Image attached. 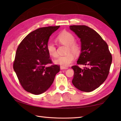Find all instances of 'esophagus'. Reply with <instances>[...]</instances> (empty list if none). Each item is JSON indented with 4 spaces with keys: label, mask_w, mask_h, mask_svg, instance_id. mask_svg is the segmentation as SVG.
<instances>
[{
    "label": "esophagus",
    "mask_w": 121,
    "mask_h": 121,
    "mask_svg": "<svg viewBox=\"0 0 121 121\" xmlns=\"http://www.w3.org/2000/svg\"><path fill=\"white\" fill-rule=\"evenodd\" d=\"M68 68H65V67H63V66H60V69L61 70H65V69H68Z\"/></svg>",
    "instance_id": "obj_1"
}]
</instances>
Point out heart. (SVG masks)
Instances as JSON below:
<instances>
[{
	"mask_svg": "<svg viewBox=\"0 0 121 121\" xmlns=\"http://www.w3.org/2000/svg\"><path fill=\"white\" fill-rule=\"evenodd\" d=\"M57 40L60 43L68 46L66 55L60 56L55 61V63L63 67H67L70 65L74 60V56L72 53L76 56H78L81 52V45L79 43L75 42V38L71 33L68 31H63L59 34ZM49 54L53 57H56L58 53L56 48L53 42H49L46 45Z\"/></svg>",
	"mask_w": 121,
	"mask_h": 121,
	"instance_id": "heart-1",
	"label": "heart"
}]
</instances>
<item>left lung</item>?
Wrapping results in <instances>:
<instances>
[{
    "label": "left lung",
    "mask_w": 121,
    "mask_h": 121,
    "mask_svg": "<svg viewBox=\"0 0 121 121\" xmlns=\"http://www.w3.org/2000/svg\"><path fill=\"white\" fill-rule=\"evenodd\" d=\"M70 29L81 39V53L74 71L72 83L82 91L90 92L99 87L109 75L112 58L107 43L95 30L86 25H71Z\"/></svg>",
    "instance_id": "1"
}]
</instances>
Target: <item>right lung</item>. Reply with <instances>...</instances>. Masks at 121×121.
Wrapping results in <instances>:
<instances>
[{"instance_id": "add662e5", "label": "right lung", "mask_w": 121, "mask_h": 121, "mask_svg": "<svg viewBox=\"0 0 121 121\" xmlns=\"http://www.w3.org/2000/svg\"><path fill=\"white\" fill-rule=\"evenodd\" d=\"M60 26L39 28L30 33L18 46L13 67L25 91L34 95L46 91L53 83L60 66L52 65L46 45Z\"/></svg>"}]
</instances>
